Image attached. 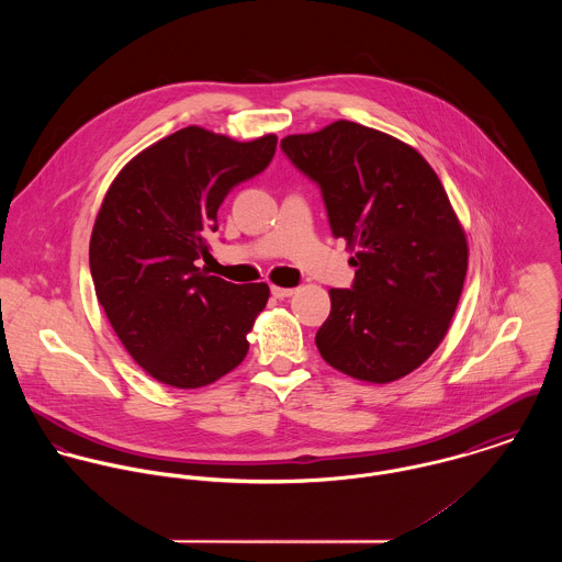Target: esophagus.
<instances>
[{"instance_id":"34e87169","label":"esophagus","mask_w":562,"mask_h":562,"mask_svg":"<svg viewBox=\"0 0 562 562\" xmlns=\"http://www.w3.org/2000/svg\"><path fill=\"white\" fill-rule=\"evenodd\" d=\"M270 292H272L274 299H290L296 290H294V288H277V285H272Z\"/></svg>"}]
</instances>
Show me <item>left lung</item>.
<instances>
[{
	"instance_id": "1",
	"label": "left lung",
	"mask_w": 562,
	"mask_h": 562,
	"mask_svg": "<svg viewBox=\"0 0 562 562\" xmlns=\"http://www.w3.org/2000/svg\"><path fill=\"white\" fill-rule=\"evenodd\" d=\"M281 149L321 186L333 236L355 250L352 288L328 292L322 359L359 381H398L446 337L468 272L465 232L437 172L352 121L285 136Z\"/></svg>"
}]
</instances>
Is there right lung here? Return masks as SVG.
Segmentation results:
<instances>
[{"mask_svg": "<svg viewBox=\"0 0 562 562\" xmlns=\"http://www.w3.org/2000/svg\"><path fill=\"white\" fill-rule=\"evenodd\" d=\"M274 149V134L238 143L190 125L125 164L105 192L88 250L94 292L125 350L164 385L205 387L248 352L268 285L229 283L199 261L225 196Z\"/></svg>", "mask_w": 562, "mask_h": 562, "instance_id": "1", "label": "right lung"}]
</instances>
